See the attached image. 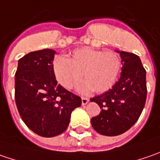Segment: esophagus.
<instances>
[{"mask_svg": "<svg viewBox=\"0 0 160 160\" xmlns=\"http://www.w3.org/2000/svg\"><path fill=\"white\" fill-rule=\"evenodd\" d=\"M89 102V99L88 98H82V105H86Z\"/></svg>", "mask_w": 160, "mask_h": 160, "instance_id": "obj_1", "label": "esophagus"}]
</instances>
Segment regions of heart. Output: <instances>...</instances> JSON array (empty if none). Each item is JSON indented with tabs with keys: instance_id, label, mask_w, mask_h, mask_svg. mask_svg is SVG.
I'll return each instance as SVG.
<instances>
[{
	"instance_id": "1",
	"label": "heart",
	"mask_w": 160,
	"mask_h": 160,
	"mask_svg": "<svg viewBox=\"0 0 160 160\" xmlns=\"http://www.w3.org/2000/svg\"><path fill=\"white\" fill-rule=\"evenodd\" d=\"M121 69L119 57L112 52H102L90 47L75 50L70 58L57 56L52 61L53 74L65 88L71 89L82 78L77 91L86 94L94 90L102 93L116 83Z\"/></svg>"
}]
</instances>
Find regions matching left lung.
Returning a JSON list of instances; mask_svg holds the SVG:
<instances>
[{
  "mask_svg": "<svg viewBox=\"0 0 160 160\" xmlns=\"http://www.w3.org/2000/svg\"><path fill=\"white\" fill-rule=\"evenodd\" d=\"M121 77L111 89L92 98L102 108L100 114L91 119L96 132L102 135L116 136L130 129L138 120L147 97L146 70L139 56L119 52Z\"/></svg>",
  "mask_w": 160,
  "mask_h": 160,
  "instance_id": "obj_1",
  "label": "left lung"
}]
</instances>
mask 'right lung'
Wrapping results in <instances>:
<instances>
[{"mask_svg": "<svg viewBox=\"0 0 160 160\" xmlns=\"http://www.w3.org/2000/svg\"><path fill=\"white\" fill-rule=\"evenodd\" d=\"M56 52H29L18 60L15 74V101L24 123L36 134L53 137L66 131L72 111L82 100L58 84L53 74Z\"/></svg>", "mask_w": 160, "mask_h": 160, "instance_id": "obj_1", "label": "right lung"}]
</instances>
